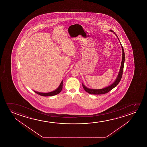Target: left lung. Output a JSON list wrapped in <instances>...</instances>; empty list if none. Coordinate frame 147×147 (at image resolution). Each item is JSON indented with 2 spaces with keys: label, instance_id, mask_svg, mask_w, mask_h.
<instances>
[{
  "label": "left lung",
  "instance_id": "obj_1",
  "mask_svg": "<svg viewBox=\"0 0 147 147\" xmlns=\"http://www.w3.org/2000/svg\"><path fill=\"white\" fill-rule=\"evenodd\" d=\"M110 31L111 32H114L113 30H110ZM115 34L117 36V34ZM117 38H118L119 41V40L118 37H117ZM119 42H120V41H119ZM121 48H122V50H123L122 61H121V68H120V70H119V74L117 75V79H115V82L113 83L112 84H111V85H109V86L105 87L104 88L100 89L88 88L87 87L85 86L82 83L83 87V88H84L85 90L89 94H105V93L109 92V91H110L111 90H112L113 88H114L115 87L117 86V85L119 84V82L121 81V79L122 75H123V67H124V63H125V52H124L123 48V46H122L121 43Z\"/></svg>",
  "mask_w": 147,
  "mask_h": 147
}]
</instances>
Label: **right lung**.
I'll return each instance as SVG.
<instances>
[{"label": "right lung", "instance_id": "add662e5", "mask_svg": "<svg viewBox=\"0 0 147 147\" xmlns=\"http://www.w3.org/2000/svg\"><path fill=\"white\" fill-rule=\"evenodd\" d=\"M63 88V81L61 82L60 84L59 85V86L55 90L50 92L48 93H42L39 92H37L36 91H34V92L40 95L41 96H53V95H55L58 94L61 91H62Z\"/></svg>", "mask_w": 147, "mask_h": 147}]
</instances>
